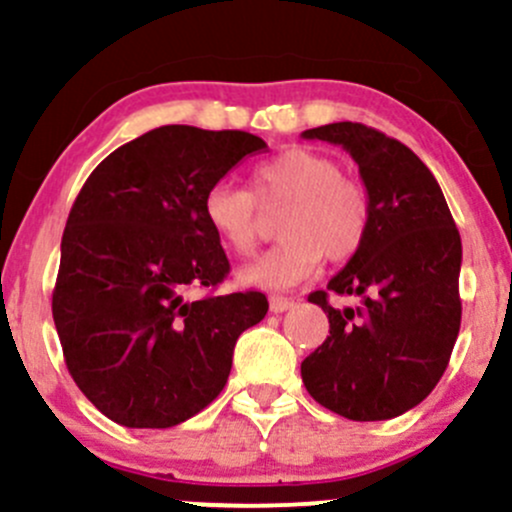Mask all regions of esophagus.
<instances>
[{"label": "esophagus", "instance_id": "esophagus-1", "mask_svg": "<svg viewBox=\"0 0 512 512\" xmlns=\"http://www.w3.org/2000/svg\"><path fill=\"white\" fill-rule=\"evenodd\" d=\"M289 307H294L292 299L287 297H280V294H270V312L280 314V312H287Z\"/></svg>", "mask_w": 512, "mask_h": 512}]
</instances>
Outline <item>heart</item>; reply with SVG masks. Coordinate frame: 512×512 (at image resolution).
Instances as JSON below:
<instances>
[{
    "instance_id": "1",
    "label": "heart",
    "mask_w": 512,
    "mask_h": 512,
    "mask_svg": "<svg viewBox=\"0 0 512 512\" xmlns=\"http://www.w3.org/2000/svg\"><path fill=\"white\" fill-rule=\"evenodd\" d=\"M255 195L232 180H218L203 198L205 223L235 255L245 257L257 242V201L287 200L282 240L240 270L250 287L285 289L307 280L327 255L332 262L352 260L364 247L371 227V198L342 165L309 148H289L252 173Z\"/></svg>"
}]
</instances>
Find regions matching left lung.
<instances>
[{"label": "left lung", "instance_id": "left-lung-1", "mask_svg": "<svg viewBox=\"0 0 512 512\" xmlns=\"http://www.w3.org/2000/svg\"><path fill=\"white\" fill-rule=\"evenodd\" d=\"M304 138L347 148L371 198L364 247L309 302L329 337L302 361V381L324 409L386 421L421 404L441 381L461 329V235L441 185L404 143L364 123L309 128ZM360 297L337 310L328 292Z\"/></svg>", "mask_w": 512, "mask_h": 512}]
</instances>
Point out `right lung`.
<instances>
[{"label": "right lung", "instance_id": "right-lung-1", "mask_svg": "<svg viewBox=\"0 0 512 512\" xmlns=\"http://www.w3.org/2000/svg\"><path fill=\"white\" fill-rule=\"evenodd\" d=\"M265 148L245 131L160 126L103 158L76 195L51 314L71 379L111 421H188L225 389L237 337L265 319L255 289L185 297L230 272L205 193Z\"/></svg>", "mask_w": 512, "mask_h": 512}]
</instances>
